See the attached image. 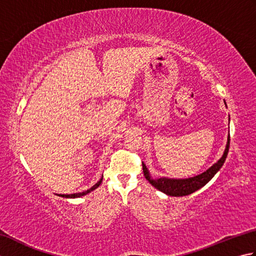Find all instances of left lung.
<instances>
[{
    "mask_svg": "<svg viewBox=\"0 0 256 256\" xmlns=\"http://www.w3.org/2000/svg\"><path fill=\"white\" fill-rule=\"evenodd\" d=\"M229 148H230V135L228 136L226 148L221 158L216 162L214 165H212L208 170H206L204 172L200 174V175L196 177L187 178V179H170V178L153 179L150 177L148 168H146V166L142 162L144 176L156 189H158L160 192H164L168 196H174V197L188 196L190 194L197 192V190L200 189L201 187H204V184H208L212 179V177L219 172L222 165L224 164L226 155L229 153Z\"/></svg>",
    "mask_w": 256,
    "mask_h": 256,
    "instance_id": "left-lung-1",
    "label": "left lung"
}]
</instances>
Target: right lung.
I'll list each match as a JSON object with an SVG mask.
<instances>
[{
    "label": "right lung",
    "instance_id": "1",
    "mask_svg": "<svg viewBox=\"0 0 256 256\" xmlns=\"http://www.w3.org/2000/svg\"><path fill=\"white\" fill-rule=\"evenodd\" d=\"M102 182V178L100 179L99 182H98L94 187H91L89 190H86V192H79V194H60L62 197H64V198H78V197H81V196H84V194H89V192H91L92 190H94L96 188H98L100 186V184Z\"/></svg>",
    "mask_w": 256,
    "mask_h": 256
}]
</instances>
